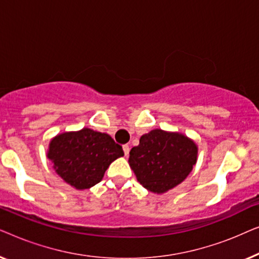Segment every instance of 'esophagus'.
Masks as SVG:
<instances>
[{"instance_id": "esophagus-1", "label": "esophagus", "mask_w": 259, "mask_h": 259, "mask_svg": "<svg viewBox=\"0 0 259 259\" xmlns=\"http://www.w3.org/2000/svg\"><path fill=\"white\" fill-rule=\"evenodd\" d=\"M122 150H123V153H125L126 157H128V154H130V146H128V145H127V144L123 145Z\"/></svg>"}]
</instances>
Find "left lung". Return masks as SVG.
Returning <instances> with one entry per match:
<instances>
[{
    "label": "left lung",
    "instance_id": "obj_1",
    "mask_svg": "<svg viewBox=\"0 0 259 259\" xmlns=\"http://www.w3.org/2000/svg\"><path fill=\"white\" fill-rule=\"evenodd\" d=\"M198 147L177 132L152 130L130 152V166L138 182L153 193H165L184 182L196 165Z\"/></svg>",
    "mask_w": 259,
    "mask_h": 259
}]
</instances>
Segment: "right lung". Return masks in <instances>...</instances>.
<instances>
[{
    "instance_id": "right-lung-1",
    "label": "right lung",
    "mask_w": 259,
    "mask_h": 259,
    "mask_svg": "<svg viewBox=\"0 0 259 259\" xmlns=\"http://www.w3.org/2000/svg\"><path fill=\"white\" fill-rule=\"evenodd\" d=\"M122 155V147L112 137L91 128L58 134L47 153L55 172L76 190L100 183L108 166Z\"/></svg>"
}]
</instances>
